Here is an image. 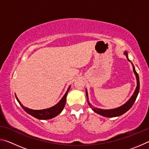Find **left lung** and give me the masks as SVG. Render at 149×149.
Masks as SVG:
<instances>
[{"label": "left lung", "instance_id": "obj_1", "mask_svg": "<svg viewBox=\"0 0 149 149\" xmlns=\"http://www.w3.org/2000/svg\"><path fill=\"white\" fill-rule=\"evenodd\" d=\"M125 56L127 58V59L128 60V61L132 63V66H133V72L135 75L136 77V79H137V87L135 88V90L133 94L132 95V97H130V99L126 102L125 104H123V105L120 106V107L116 108H113V109H107V110H104V109H100V108H96L95 107L91 104L89 100V97H88V93H87V90L86 89V96H87V102L88 104L89 105V107L91 108V109L94 111L95 112L97 113L98 114H100L102 116L104 117H107V118H113V117H117V116H120L122 115L125 113L127 111L129 110L133 106V104H134V102L135 101L136 99H137V97L138 95L139 91V75L136 72L135 68L133 65V63L131 62V60H130V59L128 58V54L127 51H124L123 52Z\"/></svg>", "mask_w": 149, "mask_h": 149}]
</instances>
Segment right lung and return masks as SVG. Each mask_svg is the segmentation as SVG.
<instances>
[{"mask_svg":"<svg viewBox=\"0 0 149 149\" xmlns=\"http://www.w3.org/2000/svg\"><path fill=\"white\" fill-rule=\"evenodd\" d=\"M71 85H70L69 87L68 88L66 92L63 96V97L61 99V100L57 103L56 104H55L53 107L46 108V109H42V110H33L30 109V108H27L22 104L21 102L19 101V99H17V97L16 95V98L17 100V102H19L20 106L22 107V108L26 111L27 114H30L32 116L36 118L37 119L39 120H49L52 119L54 117L57 116L58 115L60 114L62 112V111L64 109L65 104V101H66V97L68 93L69 90L70 89Z\"/></svg>","mask_w":149,"mask_h":149,"instance_id":"1","label":"right lung"}]
</instances>
